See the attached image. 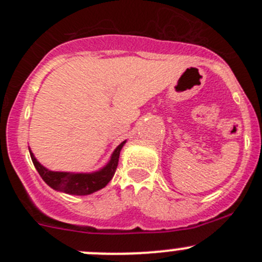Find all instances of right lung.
I'll return each mask as SVG.
<instances>
[{"label":"right lung","instance_id":"right-lung-1","mask_svg":"<svg viewBox=\"0 0 262 262\" xmlns=\"http://www.w3.org/2000/svg\"><path fill=\"white\" fill-rule=\"evenodd\" d=\"M126 141L121 142L115 150L113 152L110 161L106 163V166L101 168V170L96 171V172H58V171H50L47 167H44L40 162L35 158L30 149V157L33 161L34 166H35L36 171L39 172L40 178L46 181L47 185H49L52 189L57 190V191L66 192V194L71 195H89L92 192L97 191V190L102 189L109 184L114 176L116 167H118L119 162V155L120 150L125 144Z\"/></svg>","mask_w":262,"mask_h":262}]
</instances>
